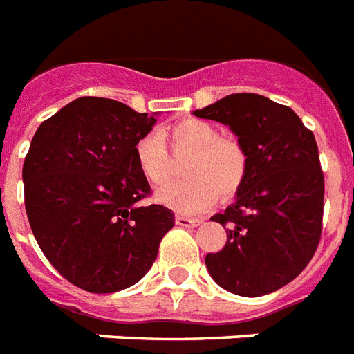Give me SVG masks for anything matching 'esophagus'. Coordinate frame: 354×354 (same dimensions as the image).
<instances>
[{
	"instance_id": "esophagus-1",
	"label": "esophagus",
	"mask_w": 354,
	"mask_h": 354,
	"mask_svg": "<svg viewBox=\"0 0 354 354\" xmlns=\"http://www.w3.org/2000/svg\"><path fill=\"white\" fill-rule=\"evenodd\" d=\"M175 223L179 226H185V228H194V226L199 225V219H190V217H185V216H177L175 217Z\"/></svg>"
}]
</instances>
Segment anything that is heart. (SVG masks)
Returning a JSON list of instances; mask_svg holds the SVG:
<instances>
[{"instance_id":"1","label":"heart","mask_w":354,"mask_h":354,"mask_svg":"<svg viewBox=\"0 0 354 354\" xmlns=\"http://www.w3.org/2000/svg\"><path fill=\"white\" fill-rule=\"evenodd\" d=\"M177 151H190L185 162V180L164 185L171 177L168 149L159 133L144 135L135 146V159L140 174L151 185L160 186L155 199L160 205L185 216L208 210L217 195L228 199L241 188L247 177L248 159L241 144L225 138L214 124L201 118H185L166 131Z\"/></svg>"}]
</instances>
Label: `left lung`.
I'll return each instance as SVG.
<instances>
[{
    "mask_svg": "<svg viewBox=\"0 0 354 354\" xmlns=\"http://www.w3.org/2000/svg\"><path fill=\"white\" fill-rule=\"evenodd\" d=\"M194 115L228 126L248 159L236 203L212 217L226 226V245L206 254L208 272L237 296L281 289L320 243L324 174L315 135L290 107L254 93L228 95Z\"/></svg>",
    "mask_w": 354,
    "mask_h": 354,
    "instance_id": "8db88e82",
    "label": "left lung"
}]
</instances>
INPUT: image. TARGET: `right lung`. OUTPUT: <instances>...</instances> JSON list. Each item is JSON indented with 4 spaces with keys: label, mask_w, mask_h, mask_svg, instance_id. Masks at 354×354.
<instances>
[{
    "label": "right lung",
    "mask_w": 354,
    "mask_h": 354,
    "mask_svg": "<svg viewBox=\"0 0 354 354\" xmlns=\"http://www.w3.org/2000/svg\"><path fill=\"white\" fill-rule=\"evenodd\" d=\"M157 115L82 97L39 124L30 140L24 162L30 228L50 265L87 292L140 281L175 225L166 206L140 205L149 185L135 146Z\"/></svg>",
    "instance_id": "right-lung-1"
}]
</instances>
